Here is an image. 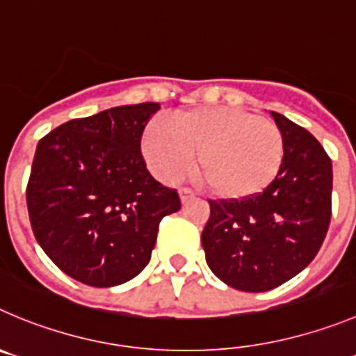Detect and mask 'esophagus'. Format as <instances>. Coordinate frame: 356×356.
<instances>
[{
  "mask_svg": "<svg viewBox=\"0 0 356 356\" xmlns=\"http://www.w3.org/2000/svg\"><path fill=\"white\" fill-rule=\"evenodd\" d=\"M179 197H181V202H182V204H186V202L193 200V198H195V193H193V191H191V189H188V188H181V189H179Z\"/></svg>",
  "mask_w": 356,
  "mask_h": 356,
  "instance_id": "34e87169",
  "label": "esophagus"
}]
</instances>
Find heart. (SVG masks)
<instances>
[{
	"label": "heart",
	"mask_w": 356,
	"mask_h": 356,
	"mask_svg": "<svg viewBox=\"0 0 356 356\" xmlns=\"http://www.w3.org/2000/svg\"><path fill=\"white\" fill-rule=\"evenodd\" d=\"M142 151L152 174L167 184L188 174L198 158L212 191L223 198L261 193L277 177L284 158L277 126L235 107H198L174 122H151Z\"/></svg>",
	"instance_id": "b5f03b06"
}]
</instances>
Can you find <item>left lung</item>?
<instances>
[{
    "mask_svg": "<svg viewBox=\"0 0 356 356\" xmlns=\"http://www.w3.org/2000/svg\"><path fill=\"white\" fill-rule=\"evenodd\" d=\"M284 144L277 177L242 200H211L202 232L209 268L241 291H268L314 260L332 216V161L302 126L270 112Z\"/></svg>",
    "mask_w": 356,
    "mask_h": 356,
    "instance_id": "left-lung-1",
    "label": "left lung"
}]
</instances>
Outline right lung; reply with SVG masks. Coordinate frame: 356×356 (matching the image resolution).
<instances>
[{
    "label": "right lung",
    "mask_w": 356,
    "mask_h": 356,
    "mask_svg": "<svg viewBox=\"0 0 356 356\" xmlns=\"http://www.w3.org/2000/svg\"><path fill=\"white\" fill-rule=\"evenodd\" d=\"M159 103L72 119L36 145L26 202L40 248L70 277L95 288L126 283L151 260L175 189L149 174L140 138Z\"/></svg>",
    "instance_id": "1"
}]
</instances>
